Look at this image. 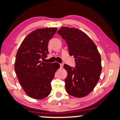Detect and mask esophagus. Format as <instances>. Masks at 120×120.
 <instances>
[{"label":"esophagus","mask_w":120,"mask_h":120,"mask_svg":"<svg viewBox=\"0 0 120 120\" xmlns=\"http://www.w3.org/2000/svg\"><path fill=\"white\" fill-rule=\"evenodd\" d=\"M60 68H61V69H62V68H63V66H64V65H63V64H60Z\"/></svg>","instance_id":"1"}]
</instances>
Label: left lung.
I'll use <instances>...</instances> for the list:
<instances>
[{"label":"left lung","instance_id":"obj_1","mask_svg":"<svg viewBox=\"0 0 120 120\" xmlns=\"http://www.w3.org/2000/svg\"><path fill=\"white\" fill-rule=\"evenodd\" d=\"M57 34L67 43L70 55L75 59V68L65 64L68 72L65 79L66 92L75 98H83L93 90L98 82L102 66L100 54L94 42L78 29L61 27Z\"/></svg>","mask_w":120,"mask_h":120}]
</instances>
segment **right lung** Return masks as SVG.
I'll return each instance as SVG.
<instances>
[{
  "label": "right lung",
  "mask_w": 120,
  "mask_h": 120,
  "mask_svg": "<svg viewBox=\"0 0 120 120\" xmlns=\"http://www.w3.org/2000/svg\"><path fill=\"white\" fill-rule=\"evenodd\" d=\"M56 30V28H46L32 31L24 39L16 53V76L25 93L34 99H42L50 95L51 81L60 68L57 63L41 61L49 53L48 42Z\"/></svg>",
  "instance_id": "right-lung-1"
}]
</instances>
